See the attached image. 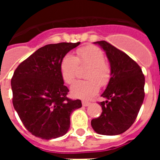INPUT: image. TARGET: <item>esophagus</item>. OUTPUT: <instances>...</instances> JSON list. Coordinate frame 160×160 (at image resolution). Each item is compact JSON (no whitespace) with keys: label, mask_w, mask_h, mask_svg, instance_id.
<instances>
[{"label":"esophagus","mask_w":160,"mask_h":160,"mask_svg":"<svg viewBox=\"0 0 160 160\" xmlns=\"http://www.w3.org/2000/svg\"><path fill=\"white\" fill-rule=\"evenodd\" d=\"M82 103L83 107H88L89 105H90V102H87V101H82Z\"/></svg>","instance_id":"esophagus-1"}]
</instances>
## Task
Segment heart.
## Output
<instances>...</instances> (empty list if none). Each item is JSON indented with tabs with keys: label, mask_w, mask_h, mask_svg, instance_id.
<instances>
[{
	"label": "heart",
	"mask_w": 160,
	"mask_h": 160,
	"mask_svg": "<svg viewBox=\"0 0 160 160\" xmlns=\"http://www.w3.org/2000/svg\"><path fill=\"white\" fill-rule=\"evenodd\" d=\"M78 64L89 66L85 74L87 80L78 81L70 87L71 94L82 99H89L94 97L99 90V85L105 87L111 76V67L105 62V55L98 47L93 46L79 48L76 57L67 53L61 61V75L68 84L74 82Z\"/></svg>",
	"instance_id": "heart-1"
}]
</instances>
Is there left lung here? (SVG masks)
Listing matches in <instances>:
<instances>
[{"mask_svg":"<svg viewBox=\"0 0 160 160\" xmlns=\"http://www.w3.org/2000/svg\"><path fill=\"white\" fill-rule=\"evenodd\" d=\"M105 51L111 77L102 97L101 115L91 120L95 132L117 135L129 129L137 118L144 99L145 78L140 66L127 53L105 41L94 42Z\"/></svg>","mask_w":160,"mask_h":160,"instance_id":"left-lung-1","label":"left lung"}]
</instances>
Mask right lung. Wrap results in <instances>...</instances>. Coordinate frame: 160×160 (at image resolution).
I'll return each mask as SVG.
<instances>
[{
	"label": "right lung",
	"instance_id": "right-lung-1",
	"mask_svg": "<svg viewBox=\"0 0 160 160\" xmlns=\"http://www.w3.org/2000/svg\"><path fill=\"white\" fill-rule=\"evenodd\" d=\"M80 42L49 44L18 66L11 80L12 104L25 128L34 136L52 139L66 135L70 114L81 100L66 97L69 89L61 75V61Z\"/></svg>",
	"mask_w": 160,
	"mask_h": 160
}]
</instances>
